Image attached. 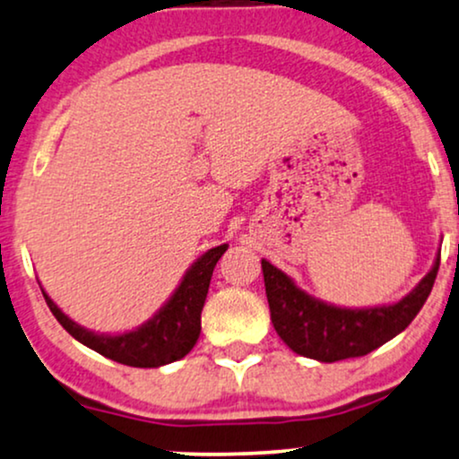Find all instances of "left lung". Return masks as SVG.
Wrapping results in <instances>:
<instances>
[{
    "mask_svg": "<svg viewBox=\"0 0 459 459\" xmlns=\"http://www.w3.org/2000/svg\"><path fill=\"white\" fill-rule=\"evenodd\" d=\"M440 266V251L432 271L414 285L411 294L393 305L337 307L307 294L277 266L262 260L264 285L277 335L296 354L320 363L365 357L406 328L421 311Z\"/></svg>",
    "mask_w": 459,
    "mask_h": 459,
    "instance_id": "obj_1",
    "label": "left lung"
}]
</instances>
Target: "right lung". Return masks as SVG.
I'll return each mask as SVG.
<instances>
[{"instance_id":"obj_1","label":"right lung","mask_w":459,"mask_h":459,"mask_svg":"<svg viewBox=\"0 0 459 459\" xmlns=\"http://www.w3.org/2000/svg\"><path fill=\"white\" fill-rule=\"evenodd\" d=\"M225 251H228V245H219L197 257L185 273L182 281L178 283L174 294L167 299V303L142 326L120 333V335H105V333H94L77 325L48 299L45 290L42 294L59 325L83 346L131 368H160V365L186 357L197 343L210 277Z\"/></svg>"}]
</instances>
